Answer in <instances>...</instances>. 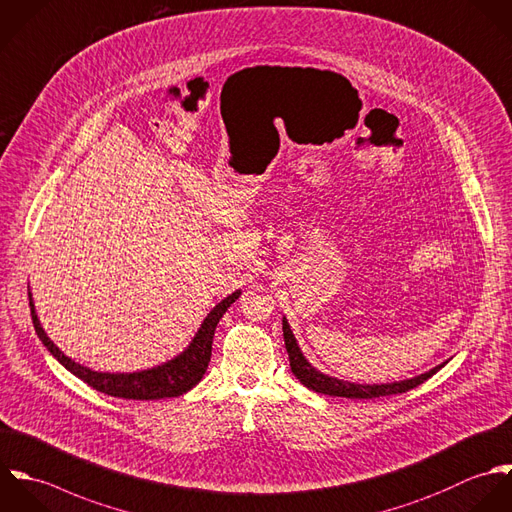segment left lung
<instances>
[{"instance_id": "obj_1", "label": "left lung", "mask_w": 512, "mask_h": 512, "mask_svg": "<svg viewBox=\"0 0 512 512\" xmlns=\"http://www.w3.org/2000/svg\"><path fill=\"white\" fill-rule=\"evenodd\" d=\"M282 330H284V341H286V351L290 357V367L292 373L296 375V379H300L302 385H306L308 389L316 391V393H324V395H332V397H347V399H373V397H387V395H397V393H405L417 385H421L423 381H427L431 375H435L445 363H439L437 367L415 375L411 379H403V381H393V383H351V381H343L338 377H330L322 371H318L302 353L298 341L294 338L288 320H282Z\"/></svg>"}]
</instances>
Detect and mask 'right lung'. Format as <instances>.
Instances as JSON below:
<instances>
[{
    "label": "right lung",
    "mask_w": 512,
    "mask_h": 512,
    "mask_svg": "<svg viewBox=\"0 0 512 512\" xmlns=\"http://www.w3.org/2000/svg\"><path fill=\"white\" fill-rule=\"evenodd\" d=\"M242 292L236 290L230 296H226L222 302H218L210 314L204 318L200 324L198 332L194 334L192 341L186 345L182 353L169 359L167 363H161L151 369L143 371H133V373H109V371H93L75 359L67 357L49 336L41 328V322L35 314V304L29 292V308H31V320L33 328L43 341V345L49 349V353L75 377L91 385L93 389L107 393L111 397H121V399H135V401H153V399H165V397H178L186 391H190L206 373V367L210 363L212 355V340H214V330L220 322V318L226 314L230 304L238 300Z\"/></svg>",
    "instance_id": "1"
}]
</instances>
